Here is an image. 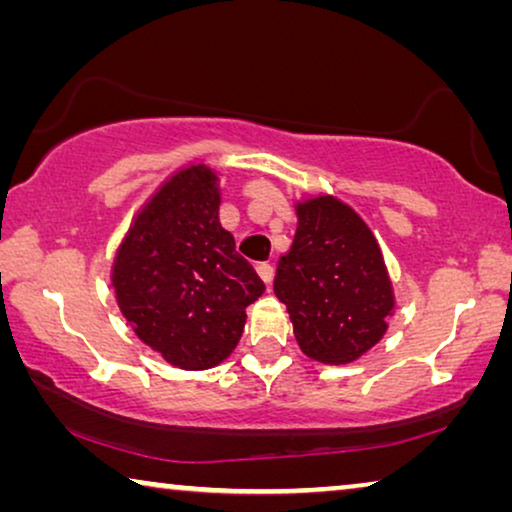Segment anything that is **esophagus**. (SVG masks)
<instances>
[{
  "mask_svg": "<svg viewBox=\"0 0 512 512\" xmlns=\"http://www.w3.org/2000/svg\"><path fill=\"white\" fill-rule=\"evenodd\" d=\"M256 270L265 284H270L272 277H275V268H272V263H258Z\"/></svg>",
  "mask_w": 512,
  "mask_h": 512,
  "instance_id": "1",
  "label": "esophagus"
}]
</instances>
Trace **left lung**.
Here are the masks:
<instances>
[{
    "label": "left lung",
    "mask_w": 512,
    "mask_h": 512,
    "mask_svg": "<svg viewBox=\"0 0 512 512\" xmlns=\"http://www.w3.org/2000/svg\"><path fill=\"white\" fill-rule=\"evenodd\" d=\"M275 296L291 314L303 352L321 363H349L387 331L394 296L373 233L340 200L298 207L291 251L279 258Z\"/></svg>",
    "instance_id": "1"
}]
</instances>
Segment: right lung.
Returning a JSON list of instances; mask_svg holds the SVG:
<instances>
[{
	"mask_svg": "<svg viewBox=\"0 0 512 512\" xmlns=\"http://www.w3.org/2000/svg\"><path fill=\"white\" fill-rule=\"evenodd\" d=\"M219 188L205 165L160 188L118 249L114 289L135 333L172 366L205 370L240 342L247 305L265 291L219 223Z\"/></svg>",
	"mask_w": 512,
	"mask_h": 512,
	"instance_id": "obj_1",
	"label": "right lung"
}]
</instances>
